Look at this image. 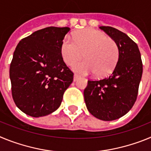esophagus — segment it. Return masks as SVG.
Returning <instances> with one entry per match:
<instances>
[{
  "label": "esophagus",
  "mask_w": 151,
  "mask_h": 151,
  "mask_svg": "<svg viewBox=\"0 0 151 151\" xmlns=\"http://www.w3.org/2000/svg\"><path fill=\"white\" fill-rule=\"evenodd\" d=\"M78 78H79V76H78V75L75 74L74 76H73V81H74V82H76V81H77Z\"/></svg>",
  "instance_id": "obj_1"
}]
</instances>
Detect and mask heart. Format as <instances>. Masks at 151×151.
<instances>
[{
  "label": "heart",
  "mask_w": 151,
  "mask_h": 151,
  "mask_svg": "<svg viewBox=\"0 0 151 151\" xmlns=\"http://www.w3.org/2000/svg\"><path fill=\"white\" fill-rule=\"evenodd\" d=\"M74 41L66 37L61 45L63 60L71 65L85 54V60L75 63L73 71L82 75L95 73L97 77L110 76L119 57V49L114 40L94 29L79 31L74 35Z\"/></svg>",
  "instance_id": "1"
}]
</instances>
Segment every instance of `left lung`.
<instances>
[{
  "instance_id": "left-lung-1",
  "label": "left lung",
  "mask_w": 151,
  "mask_h": 151,
  "mask_svg": "<svg viewBox=\"0 0 151 151\" xmlns=\"http://www.w3.org/2000/svg\"><path fill=\"white\" fill-rule=\"evenodd\" d=\"M99 28L116 42L119 57L108 78L88 81L84 98L92 116L101 120L113 121L125 115L134 105L143 66L138 45L127 35L110 26Z\"/></svg>"
}]
</instances>
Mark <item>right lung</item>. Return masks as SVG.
Returning <instances> with one entry per match:
<instances>
[{"label": "right lung", "mask_w": 151, "mask_h": 151, "mask_svg": "<svg viewBox=\"0 0 151 151\" xmlns=\"http://www.w3.org/2000/svg\"><path fill=\"white\" fill-rule=\"evenodd\" d=\"M69 30L42 29L16 47L10 67L12 95L17 107L30 116H45L57 110L73 82V72L61 54L63 40Z\"/></svg>", "instance_id": "add662e5"}]
</instances>
